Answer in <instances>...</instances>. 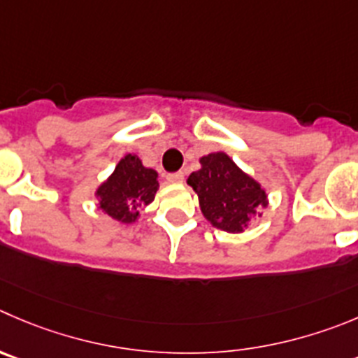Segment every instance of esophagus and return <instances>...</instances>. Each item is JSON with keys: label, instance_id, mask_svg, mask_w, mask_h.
Here are the masks:
<instances>
[{"label": "esophagus", "instance_id": "obj_1", "mask_svg": "<svg viewBox=\"0 0 358 358\" xmlns=\"http://www.w3.org/2000/svg\"><path fill=\"white\" fill-rule=\"evenodd\" d=\"M166 181L172 182V185H177V182H182V181H185V173H182V172L169 173V176H166Z\"/></svg>", "mask_w": 358, "mask_h": 358}]
</instances>
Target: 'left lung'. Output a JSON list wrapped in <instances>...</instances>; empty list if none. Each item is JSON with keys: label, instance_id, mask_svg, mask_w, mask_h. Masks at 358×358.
I'll return each mask as SVG.
<instances>
[{"label": "left lung", "instance_id": "8db88e82", "mask_svg": "<svg viewBox=\"0 0 358 358\" xmlns=\"http://www.w3.org/2000/svg\"><path fill=\"white\" fill-rule=\"evenodd\" d=\"M200 169L192 172L188 185L199 195L203 217L228 234H243L260 209L268 206L264 186L244 172L227 152H209L199 159Z\"/></svg>", "mask_w": 358, "mask_h": 358}]
</instances>
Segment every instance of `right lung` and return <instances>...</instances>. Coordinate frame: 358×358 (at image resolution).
<instances>
[{"mask_svg": "<svg viewBox=\"0 0 358 358\" xmlns=\"http://www.w3.org/2000/svg\"><path fill=\"white\" fill-rule=\"evenodd\" d=\"M158 172L142 165L134 152L122 156L114 172L94 192L98 209L119 223H137L142 209L155 200Z\"/></svg>", "mask_w": 358, "mask_h": 358, "instance_id": "right-lung-1", "label": "right lung"}]
</instances>
